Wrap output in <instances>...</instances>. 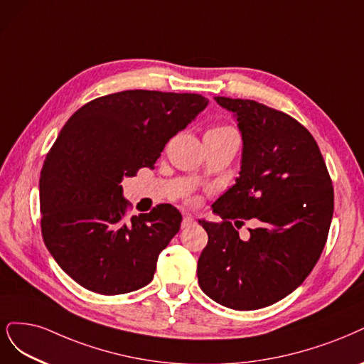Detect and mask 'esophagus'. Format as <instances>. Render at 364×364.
Returning a JSON list of instances; mask_svg holds the SVG:
<instances>
[{"label": "esophagus", "instance_id": "34e87169", "mask_svg": "<svg viewBox=\"0 0 364 364\" xmlns=\"http://www.w3.org/2000/svg\"><path fill=\"white\" fill-rule=\"evenodd\" d=\"M194 224H196V220L191 215H185L182 220V229L190 228V225H194Z\"/></svg>", "mask_w": 364, "mask_h": 364}]
</instances>
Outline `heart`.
Instances as JSON below:
<instances>
[{"label": "heart", "instance_id": "obj_1", "mask_svg": "<svg viewBox=\"0 0 364 364\" xmlns=\"http://www.w3.org/2000/svg\"><path fill=\"white\" fill-rule=\"evenodd\" d=\"M205 136H220V139H224V136H232V139H237V132L228 123H218V124H214L212 128H209Z\"/></svg>", "mask_w": 364, "mask_h": 364}]
</instances>
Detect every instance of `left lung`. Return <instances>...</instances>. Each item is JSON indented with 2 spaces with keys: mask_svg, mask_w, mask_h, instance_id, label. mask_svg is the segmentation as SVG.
Returning <instances> with one entry per match:
<instances>
[{
  "mask_svg": "<svg viewBox=\"0 0 364 364\" xmlns=\"http://www.w3.org/2000/svg\"><path fill=\"white\" fill-rule=\"evenodd\" d=\"M242 134L240 178L200 221L208 244L197 262L202 291L233 310H256L294 292L315 268L328 237L334 191L318 143L301 123L250 99L217 96ZM247 219L258 228L242 242Z\"/></svg>",
  "mask_w": 364,
  "mask_h": 364,
  "instance_id": "left-lung-1",
  "label": "left lung"
}]
</instances>
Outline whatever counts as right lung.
Segmentation results:
<instances>
[{
    "label": "right lung",
    "instance_id": "obj_1",
    "mask_svg": "<svg viewBox=\"0 0 364 364\" xmlns=\"http://www.w3.org/2000/svg\"><path fill=\"white\" fill-rule=\"evenodd\" d=\"M206 105L196 93L127 90L87 102L60 131L41 171V228L60 268L85 289L120 295L152 282L182 215L164 203L129 217L120 182L152 168Z\"/></svg>",
    "mask_w": 364,
    "mask_h": 364
}]
</instances>
